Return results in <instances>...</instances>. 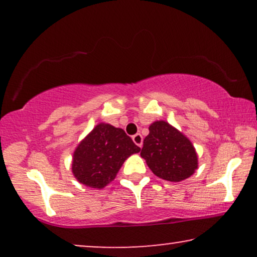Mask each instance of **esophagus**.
<instances>
[{"mask_svg":"<svg viewBox=\"0 0 257 257\" xmlns=\"http://www.w3.org/2000/svg\"><path fill=\"white\" fill-rule=\"evenodd\" d=\"M133 142H135L136 145H138L139 147L143 146V136L140 135V133H137V135H135L132 137Z\"/></svg>","mask_w":257,"mask_h":257,"instance_id":"34e87169","label":"esophagus"}]
</instances>
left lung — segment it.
Here are the masks:
<instances>
[{"instance_id": "1", "label": "left lung", "mask_w": 257, "mask_h": 257, "mask_svg": "<svg viewBox=\"0 0 257 257\" xmlns=\"http://www.w3.org/2000/svg\"><path fill=\"white\" fill-rule=\"evenodd\" d=\"M140 152L157 177L167 181H181L198 168V157L192 143L166 121L150 126Z\"/></svg>"}]
</instances>
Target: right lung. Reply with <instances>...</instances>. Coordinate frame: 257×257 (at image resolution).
<instances>
[{"label":"right lung","mask_w":257,"mask_h":257,"mask_svg":"<svg viewBox=\"0 0 257 257\" xmlns=\"http://www.w3.org/2000/svg\"><path fill=\"white\" fill-rule=\"evenodd\" d=\"M139 151L124 130L99 124L73 153V175L80 184L103 188L115 178L124 161Z\"/></svg>","instance_id":"add662e5"}]
</instances>
